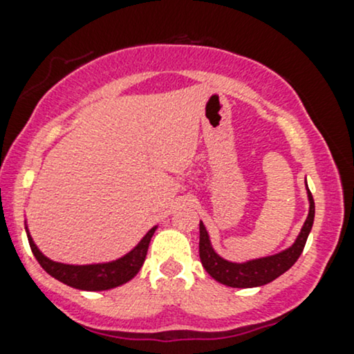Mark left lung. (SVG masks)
I'll return each instance as SVG.
<instances>
[{
  "label": "left lung",
  "instance_id": "1",
  "mask_svg": "<svg viewBox=\"0 0 354 354\" xmlns=\"http://www.w3.org/2000/svg\"><path fill=\"white\" fill-rule=\"evenodd\" d=\"M306 194H308L310 203L308 216H306L304 227H301L300 234L297 236L295 242L288 249L282 250V252L267 255V257L252 259V261L241 263L225 261L212 249L209 234H207L201 221L199 223V257H201V263L207 274L214 280H218L219 283L234 288L261 287V285L270 283L277 277L285 274L293 263L299 261L300 254L304 252L306 239H308V234L312 231L315 219V203L308 186H306Z\"/></svg>",
  "mask_w": 354,
  "mask_h": 354
}]
</instances>
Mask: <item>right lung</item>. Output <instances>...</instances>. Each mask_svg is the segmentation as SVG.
I'll return each mask as SVG.
<instances>
[{"label":"right lung","instance_id":"add662e5","mask_svg":"<svg viewBox=\"0 0 354 354\" xmlns=\"http://www.w3.org/2000/svg\"><path fill=\"white\" fill-rule=\"evenodd\" d=\"M155 231L156 225L145 234L143 239L140 241L129 254L117 259V261L104 263H88V266H71V263L54 262L46 257V255L37 249V245L34 244L26 225L29 245H31L34 257H36V261L41 263L42 269L48 272L50 277H54L55 280H59V282L87 292L109 290V288L120 287V285L127 283L129 280L133 279V277L138 274V270L142 269L145 259H147L148 245H150V241Z\"/></svg>","mask_w":354,"mask_h":354}]
</instances>
